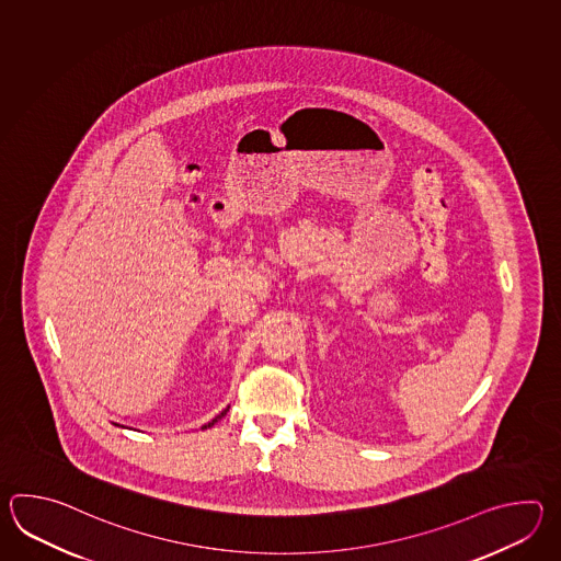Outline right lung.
<instances>
[{
  "label": "right lung",
  "mask_w": 561,
  "mask_h": 561,
  "mask_svg": "<svg viewBox=\"0 0 561 561\" xmlns=\"http://www.w3.org/2000/svg\"><path fill=\"white\" fill-rule=\"evenodd\" d=\"M227 411H228V409H225V411H222V413H220V415H218V417L213 419V423H208V425H206V427H213V425H215V423H216V421H218V419H222V417H225V415H227ZM206 427H204V430H206Z\"/></svg>",
  "instance_id": "add662e5"
}]
</instances>
